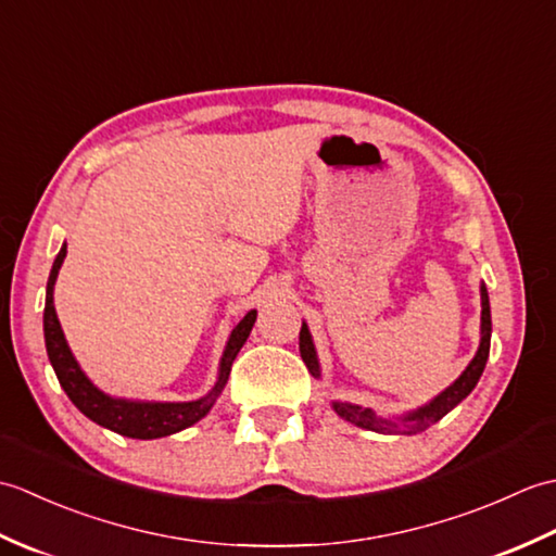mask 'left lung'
Returning a JSON list of instances; mask_svg holds the SVG:
<instances>
[{
  "label": "left lung",
  "mask_w": 556,
  "mask_h": 556,
  "mask_svg": "<svg viewBox=\"0 0 556 556\" xmlns=\"http://www.w3.org/2000/svg\"><path fill=\"white\" fill-rule=\"evenodd\" d=\"M480 346L476 351L473 361L468 363V368L460 372L456 380L448 384L444 392L430 399L425 406H418L416 410H408L404 416H394V418H382L377 416L372 408H363L358 404H349V401H332V408L339 418H344L353 425H358L363 430H372V432H382V434H418L422 430H428L432 422L442 420L448 410L456 408L460 401H464L470 392H473L482 370H485V363L490 356V337H492V317H490V296L485 285H480ZM299 349H301V358L305 363V368L320 380V361H317V351L313 344L311 329L308 325H301V337H299Z\"/></svg>",
  "instance_id": "8db88e82"
}]
</instances>
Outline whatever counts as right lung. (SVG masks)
Segmentation results:
<instances>
[{"mask_svg": "<svg viewBox=\"0 0 556 556\" xmlns=\"http://www.w3.org/2000/svg\"><path fill=\"white\" fill-rule=\"evenodd\" d=\"M66 245H62V251L54 257L50 279H47L42 327L47 356H50L59 384H62L66 396L74 401V406L92 422H98L102 428H108L116 434L131 437V440H157V437L181 432L186 428H191L198 420H203L210 408L215 406L224 384L229 380L231 363L239 356L248 334H251L257 311H248L243 315V320L231 329L227 346H224V353L219 358L217 382L205 396H200L195 401H134L110 396L92 384L90 377L80 370L78 361L74 358V353H71L66 344L64 329L59 325V317L54 311V281L59 269H62Z\"/></svg>", "mask_w": 556, "mask_h": 556, "instance_id": "1", "label": "right lung"}]
</instances>
